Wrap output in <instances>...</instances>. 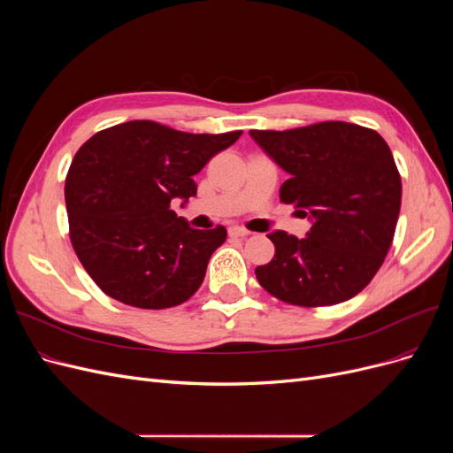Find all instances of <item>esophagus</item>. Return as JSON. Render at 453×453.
Here are the masks:
<instances>
[{
    "instance_id": "1",
    "label": "esophagus",
    "mask_w": 453,
    "mask_h": 453,
    "mask_svg": "<svg viewBox=\"0 0 453 453\" xmlns=\"http://www.w3.org/2000/svg\"><path fill=\"white\" fill-rule=\"evenodd\" d=\"M228 234L232 238H245V236H250L251 232L248 228H242V226H230L228 228Z\"/></svg>"
}]
</instances>
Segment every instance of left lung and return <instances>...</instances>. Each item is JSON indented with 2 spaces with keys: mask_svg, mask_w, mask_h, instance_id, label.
I'll use <instances>...</instances> for the list:
<instances>
[{
  "mask_svg": "<svg viewBox=\"0 0 453 453\" xmlns=\"http://www.w3.org/2000/svg\"><path fill=\"white\" fill-rule=\"evenodd\" d=\"M250 134L291 175L280 200L313 219L308 238L285 230L268 234L276 253L255 268L258 283L303 308L333 306L361 293L383 265L401 211V173L386 140L342 120Z\"/></svg>",
  "mask_w": 453,
  "mask_h": 453,
  "instance_id": "1",
  "label": "left lung"
}]
</instances>
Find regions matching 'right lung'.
Returning <instances> with one entry per match:
<instances>
[{"label": "right lung", "instance_id": "1", "mask_svg": "<svg viewBox=\"0 0 453 453\" xmlns=\"http://www.w3.org/2000/svg\"><path fill=\"white\" fill-rule=\"evenodd\" d=\"M240 135L242 130L188 134L155 120H128L81 145L64 187L70 240L107 296L164 310L198 291L226 228H190L170 202L195 196L193 175Z\"/></svg>", "mask_w": 453, "mask_h": 453}]
</instances>
